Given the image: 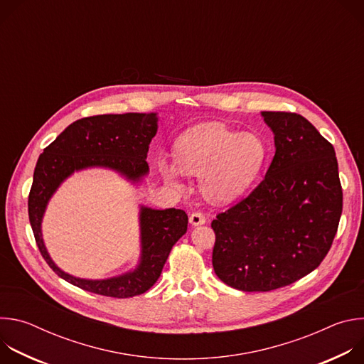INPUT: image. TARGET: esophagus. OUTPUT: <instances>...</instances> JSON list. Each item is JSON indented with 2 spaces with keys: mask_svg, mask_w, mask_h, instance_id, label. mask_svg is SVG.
Here are the masks:
<instances>
[{
  "mask_svg": "<svg viewBox=\"0 0 364 364\" xmlns=\"http://www.w3.org/2000/svg\"><path fill=\"white\" fill-rule=\"evenodd\" d=\"M188 220H190L191 226H201V225L205 223V216L203 213H200V212H194V213L190 215Z\"/></svg>",
  "mask_w": 364,
  "mask_h": 364,
  "instance_id": "34e87169",
  "label": "esophagus"
}]
</instances>
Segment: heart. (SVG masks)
Returning <instances> with one entry per match:
<instances>
[{
  "mask_svg": "<svg viewBox=\"0 0 364 364\" xmlns=\"http://www.w3.org/2000/svg\"><path fill=\"white\" fill-rule=\"evenodd\" d=\"M267 144L253 132H236L219 122H203L176 141V164L159 163L161 176L181 187V173L201 178V191L213 203H228L249 190L267 160Z\"/></svg>",
  "mask_w": 364,
  "mask_h": 364,
  "instance_id": "heart-1",
  "label": "heart"
}]
</instances>
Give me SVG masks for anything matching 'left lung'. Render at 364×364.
Returning a JSON list of instances; mask_svg holds the SVG:
<instances>
[{
	"label": "left lung",
	"instance_id": "left-lung-1",
	"mask_svg": "<svg viewBox=\"0 0 364 364\" xmlns=\"http://www.w3.org/2000/svg\"><path fill=\"white\" fill-rule=\"evenodd\" d=\"M275 155L265 178L212 222L226 285L267 292L313 272L337 233L343 191L334 146L298 114L262 112Z\"/></svg>",
	"mask_w": 364,
	"mask_h": 364
}]
</instances>
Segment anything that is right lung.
I'll return each instance as SVG.
<instances>
[{
	"label": "right lung",
	"mask_w": 364,
	"mask_h": 364,
	"mask_svg": "<svg viewBox=\"0 0 364 364\" xmlns=\"http://www.w3.org/2000/svg\"><path fill=\"white\" fill-rule=\"evenodd\" d=\"M159 129V114L96 115L70 124L44 148L34 168L28 196V218L37 246L48 267L60 278L85 291L129 298L148 291L161 275L170 250L187 232L184 210H159L139 204V261L121 275L87 279L60 269L44 245L41 223L50 198L75 173L87 168L115 171L131 184H141L148 176L146 152Z\"/></svg>",
	"instance_id": "obj_1"
}]
</instances>
